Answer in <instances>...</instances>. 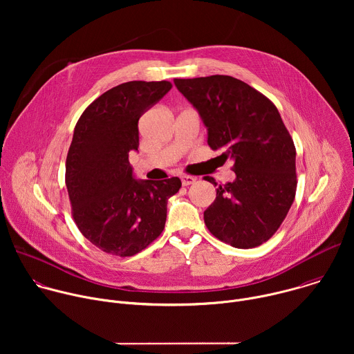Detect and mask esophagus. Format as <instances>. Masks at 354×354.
<instances>
[{
    "label": "esophagus",
    "mask_w": 354,
    "mask_h": 354,
    "mask_svg": "<svg viewBox=\"0 0 354 354\" xmlns=\"http://www.w3.org/2000/svg\"><path fill=\"white\" fill-rule=\"evenodd\" d=\"M180 180H182V185L183 186H189L192 183L196 182V178L194 176H190V175H182L180 176Z\"/></svg>",
    "instance_id": "obj_1"
}]
</instances>
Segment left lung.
<instances>
[{"label": "left lung", "instance_id": "obj_1", "mask_svg": "<svg viewBox=\"0 0 354 354\" xmlns=\"http://www.w3.org/2000/svg\"><path fill=\"white\" fill-rule=\"evenodd\" d=\"M174 82L203 119L210 148L234 161L236 179L217 187L205 224L234 248L262 245L284 221L297 190L295 147L276 105L230 75ZM206 180L217 186L212 176Z\"/></svg>", "mask_w": 354, "mask_h": 354}]
</instances>
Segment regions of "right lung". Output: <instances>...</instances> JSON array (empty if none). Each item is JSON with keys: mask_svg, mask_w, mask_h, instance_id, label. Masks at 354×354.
Here are the masks:
<instances>
[{"mask_svg": "<svg viewBox=\"0 0 354 354\" xmlns=\"http://www.w3.org/2000/svg\"><path fill=\"white\" fill-rule=\"evenodd\" d=\"M172 88L169 81H129L82 112L66 160V186L81 234L109 255L133 257L164 231L168 198L182 182L136 180L129 153L138 119Z\"/></svg>", "mask_w": 354, "mask_h": 354, "instance_id": "add662e5", "label": "right lung"}]
</instances>
